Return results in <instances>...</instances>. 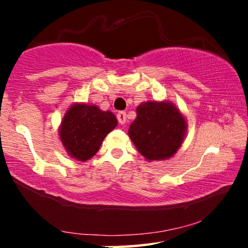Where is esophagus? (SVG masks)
<instances>
[{
    "instance_id": "esophagus-1",
    "label": "esophagus",
    "mask_w": 248,
    "mask_h": 248,
    "mask_svg": "<svg viewBox=\"0 0 248 248\" xmlns=\"http://www.w3.org/2000/svg\"><path fill=\"white\" fill-rule=\"evenodd\" d=\"M116 118H118L119 124H126V120H127V114H126V112H119L118 114H116Z\"/></svg>"
}]
</instances>
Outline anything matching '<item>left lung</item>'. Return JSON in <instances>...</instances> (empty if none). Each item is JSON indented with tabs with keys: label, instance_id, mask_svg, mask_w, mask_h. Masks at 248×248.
<instances>
[{
	"label": "left lung",
	"instance_id": "1",
	"mask_svg": "<svg viewBox=\"0 0 248 248\" xmlns=\"http://www.w3.org/2000/svg\"><path fill=\"white\" fill-rule=\"evenodd\" d=\"M129 138L148 161L166 160L177 152L186 135L183 115L170 102H143L136 108Z\"/></svg>",
	"mask_w": 248,
	"mask_h": 248
}]
</instances>
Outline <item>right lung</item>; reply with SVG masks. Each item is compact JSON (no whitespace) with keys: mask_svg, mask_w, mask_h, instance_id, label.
Masks as SVG:
<instances>
[{"mask_svg":"<svg viewBox=\"0 0 248 248\" xmlns=\"http://www.w3.org/2000/svg\"><path fill=\"white\" fill-rule=\"evenodd\" d=\"M118 124L112 112L77 104L67 110L61 126V140L72 157L85 162L95 155L107 134Z\"/></svg>","mask_w":248,"mask_h":248,"instance_id":"add662e5","label":"right lung"}]
</instances>
